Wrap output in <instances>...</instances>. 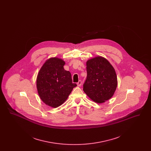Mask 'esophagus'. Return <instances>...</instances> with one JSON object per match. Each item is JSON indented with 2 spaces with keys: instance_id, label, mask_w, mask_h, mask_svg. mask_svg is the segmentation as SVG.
<instances>
[{
  "instance_id": "obj_1",
  "label": "esophagus",
  "mask_w": 151,
  "mask_h": 151,
  "mask_svg": "<svg viewBox=\"0 0 151 151\" xmlns=\"http://www.w3.org/2000/svg\"><path fill=\"white\" fill-rule=\"evenodd\" d=\"M81 84H82V83H81V80H79V81H78V83H77V85H78V86H81Z\"/></svg>"
}]
</instances>
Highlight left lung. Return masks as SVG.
Instances as JSON below:
<instances>
[{"instance_id": "left-lung-1", "label": "left lung", "mask_w": 151, "mask_h": 151, "mask_svg": "<svg viewBox=\"0 0 151 151\" xmlns=\"http://www.w3.org/2000/svg\"><path fill=\"white\" fill-rule=\"evenodd\" d=\"M86 79L83 91L97 103L109 100L117 86L115 70L106 59L102 57L92 58L86 62Z\"/></svg>"}]
</instances>
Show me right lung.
Masks as SVG:
<instances>
[{
    "label": "right lung",
    "instance_id": "1",
    "mask_svg": "<svg viewBox=\"0 0 151 151\" xmlns=\"http://www.w3.org/2000/svg\"><path fill=\"white\" fill-rule=\"evenodd\" d=\"M65 61L51 58L41 68L37 78V88L43 102L52 108L60 106L67 99L76 84L72 83L71 74L64 69Z\"/></svg>",
    "mask_w": 151,
    "mask_h": 151
}]
</instances>
